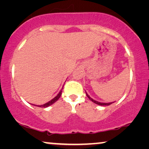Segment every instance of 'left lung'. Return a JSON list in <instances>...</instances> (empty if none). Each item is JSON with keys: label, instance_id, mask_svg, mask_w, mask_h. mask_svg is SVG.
<instances>
[{"label": "left lung", "instance_id": "obj_1", "mask_svg": "<svg viewBox=\"0 0 149 149\" xmlns=\"http://www.w3.org/2000/svg\"><path fill=\"white\" fill-rule=\"evenodd\" d=\"M85 93H86V91H85ZM86 95H87V96L88 97V98L91 101H92L93 103H95V104H98V105H100V106H109V105H110V104H113V102H109V103H103V102H97V101H96V100H94L93 99H92L91 98V97L89 96V95L87 94V93H86Z\"/></svg>", "mask_w": 149, "mask_h": 149}]
</instances>
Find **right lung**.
Returning a JSON list of instances; mask_svg holds the SVG:
<instances>
[{"mask_svg":"<svg viewBox=\"0 0 149 149\" xmlns=\"http://www.w3.org/2000/svg\"><path fill=\"white\" fill-rule=\"evenodd\" d=\"M62 89H63V87L62 88V89L60 91V92H59V93L58 95H56V97H54V98H53L52 100H50L49 102H47L45 104H42V105H35V104H32L34 106H36V107H41V108H47L48 107H49V106H51L52 104H53L56 102L60 98L61 95H62Z\"/></svg>","mask_w":149,"mask_h":149,"instance_id":"obj_1","label":"right lung"}]
</instances>
